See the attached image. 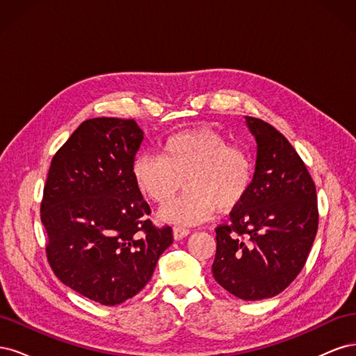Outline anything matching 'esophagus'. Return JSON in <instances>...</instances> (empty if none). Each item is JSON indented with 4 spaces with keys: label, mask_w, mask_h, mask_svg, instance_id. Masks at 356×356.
<instances>
[{
    "label": "esophagus",
    "mask_w": 356,
    "mask_h": 356,
    "mask_svg": "<svg viewBox=\"0 0 356 356\" xmlns=\"http://www.w3.org/2000/svg\"><path fill=\"white\" fill-rule=\"evenodd\" d=\"M188 233H190V229L187 227H174V238L177 241L186 238V236H188Z\"/></svg>",
    "instance_id": "34e87169"
}]
</instances>
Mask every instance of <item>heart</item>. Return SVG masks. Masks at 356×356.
Returning a JSON list of instances; mask_svg holds the SVG:
<instances>
[{
	"mask_svg": "<svg viewBox=\"0 0 356 356\" xmlns=\"http://www.w3.org/2000/svg\"><path fill=\"white\" fill-rule=\"evenodd\" d=\"M250 149L230 144L209 127L169 135L159 154L139 153L132 175L139 191L159 207L175 197L182 181L187 191L161 211L160 217L178 225H196L217 211H230L245 200L254 181Z\"/></svg>",
	"mask_w": 356,
	"mask_h": 356,
	"instance_id": "obj_1",
	"label": "heart"
}]
</instances>
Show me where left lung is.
Here are the masks:
<instances>
[{
	"mask_svg": "<svg viewBox=\"0 0 356 356\" xmlns=\"http://www.w3.org/2000/svg\"><path fill=\"white\" fill-rule=\"evenodd\" d=\"M257 141L254 181L220 224L212 273L242 300L277 296L305 267L318 232L316 187L305 161L276 129L246 117Z\"/></svg>",
	"mask_w": 356,
	"mask_h": 356,
	"instance_id": "obj_1",
	"label": "left lung"
}]
</instances>
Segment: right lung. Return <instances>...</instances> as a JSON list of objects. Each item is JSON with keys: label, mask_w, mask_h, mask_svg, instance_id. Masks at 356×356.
Segmentation results:
<instances>
[{"label": "right lung", "mask_w": 356, "mask_h": 356, "mask_svg": "<svg viewBox=\"0 0 356 356\" xmlns=\"http://www.w3.org/2000/svg\"><path fill=\"white\" fill-rule=\"evenodd\" d=\"M144 134L134 118L83 122L53 156L41 200L47 261L60 281L105 306L136 296L172 245L132 175Z\"/></svg>", "instance_id": "right-lung-1"}]
</instances>
